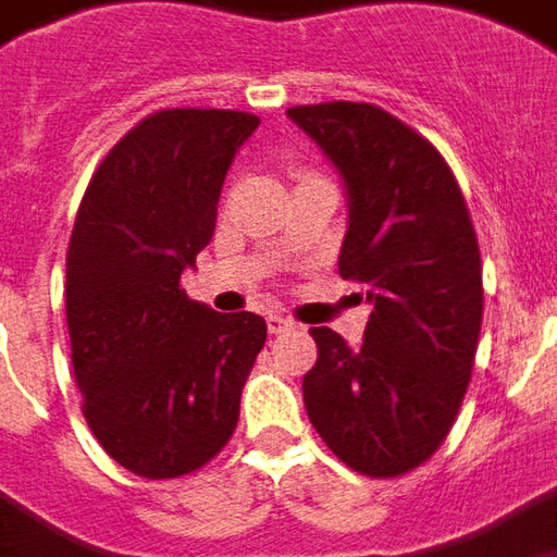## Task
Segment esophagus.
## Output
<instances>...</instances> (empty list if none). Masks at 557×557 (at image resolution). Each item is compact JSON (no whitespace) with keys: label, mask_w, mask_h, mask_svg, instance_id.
<instances>
[{"label":"esophagus","mask_w":557,"mask_h":557,"mask_svg":"<svg viewBox=\"0 0 557 557\" xmlns=\"http://www.w3.org/2000/svg\"><path fill=\"white\" fill-rule=\"evenodd\" d=\"M267 327H270V333H287V330L294 327V321L282 315H270L267 318Z\"/></svg>","instance_id":"esophagus-1"}]
</instances>
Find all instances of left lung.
Here are the masks:
<instances>
[{
    "mask_svg": "<svg viewBox=\"0 0 557 557\" xmlns=\"http://www.w3.org/2000/svg\"><path fill=\"white\" fill-rule=\"evenodd\" d=\"M287 117L327 154L348 190L339 275L367 287L358 348L312 327L318 360L302 400L330 451L363 476H403L446 440L482 330V260L443 154L367 102H321Z\"/></svg>",
    "mask_w": 557,
    "mask_h": 557,
    "instance_id": "1",
    "label": "left lung"
}]
</instances>
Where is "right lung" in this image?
Returning <instances> with one entry per match:
<instances>
[{
    "mask_svg": "<svg viewBox=\"0 0 557 557\" xmlns=\"http://www.w3.org/2000/svg\"><path fill=\"white\" fill-rule=\"evenodd\" d=\"M257 124L224 109L148 114L81 199L66 255L72 370L99 446L136 476H184L227 446L267 343L260 315H221L182 290Z\"/></svg>",
    "mask_w": 557,
    "mask_h": 557,
    "instance_id": "add662e5",
    "label": "right lung"
}]
</instances>
